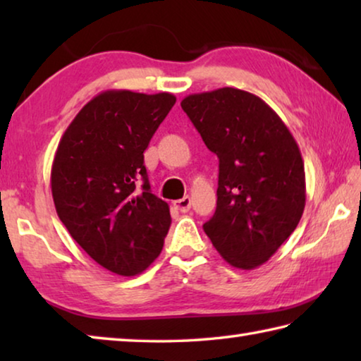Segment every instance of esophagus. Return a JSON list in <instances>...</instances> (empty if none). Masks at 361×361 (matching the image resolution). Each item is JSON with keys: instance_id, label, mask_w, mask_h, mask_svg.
Segmentation results:
<instances>
[{"instance_id": "esophagus-1", "label": "esophagus", "mask_w": 361, "mask_h": 361, "mask_svg": "<svg viewBox=\"0 0 361 361\" xmlns=\"http://www.w3.org/2000/svg\"><path fill=\"white\" fill-rule=\"evenodd\" d=\"M173 205H175L176 209H178L180 212L185 213V212H188L189 209H191V197H189V195H185V197L175 200Z\"/></svg>"}]
</instances>
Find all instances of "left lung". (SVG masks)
I'll return each mask as SVG.
<instances>
[{"mask_svg": "<svg viewBox=\"0 0 361 361\" xmlns=\"http://www.w3.org/2000/svg\"><path fill=\"white\" fill-rule=\"evenodd\" d=\"M181 108L219 159L216 210L205 234L231 266L258 267L302 216L305 173L298 143L279 114L245 90L192 94Z\"/></svg>", "mask_w": 361, "mask_h": 361, "instance_id": "8db88e82", "label": "left lung"}]
</instances>
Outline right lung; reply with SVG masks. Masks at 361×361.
<instances>
[{
  "mask_svg": "<svg viewBox=\"0 0 361 361\" xmlns=\"http://www.w3.org/2000/svg\"><path fill=\"white\" fill-rule=\"evenodd\" d=\"M175 102L169 92H102L71 121L54 157L60 221L90 258L118 276L143 272L162 252L172 223L169 204L151 192L143 152Z\"/></svg>",
  "mask_w": 361,
  "mask_h": 361,
  "instance_id": "1",
  "label": "right lung"
}]
</instances>
